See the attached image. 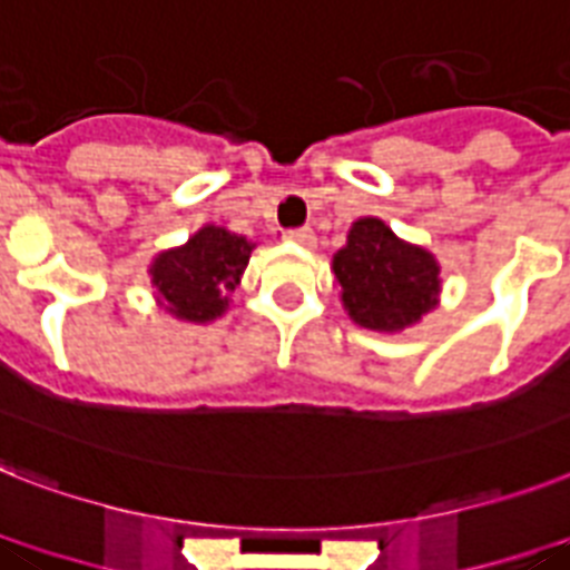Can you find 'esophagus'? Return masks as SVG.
<instances>
[{
	"label": "esophagus",
	"mask_w": 570,
	"mask_h": 570,
	"mask_svg": "<svg viewBox=\"0 0 570 570\" xmlns=\"http://www.w3.org/2000/svg\"><path fill=\"white\" fill-rule=\"evenodd\" d=\"M284 239H289V243H298V245H313L316 243V234L309 228H293V230H286Z\"/></svg>",
	"instance_id": "34e87169"
}]
</instances>
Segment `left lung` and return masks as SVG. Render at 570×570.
<instances>
[{
    "instance_id": "1",
    "label": "left lung",
    "mask_w": 570,
    "mask_h": 570,
    "mask_svg": "<svg viewBox=\"0 0 570 570\" xmlns=\"http://www.w3.org/2000/svg\"><path fill=\"white\" fill-rule=\"evenodd\" d=\"M342 307L360 327L397 333L439 304V263L421 245L404 243L386 222L363 216L345 248L333 254Z\"/></svg>"
}]
</instances>
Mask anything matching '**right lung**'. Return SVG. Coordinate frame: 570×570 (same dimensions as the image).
<instances>
[{
	"label": "right lung",
	"instance_id": "add662e5",
	"mask_svg": "<svg viewBox=\"0 0 570 570\" xmlns=\"http://www.w3.org/2000/svg\"><path fill=\"white\" fill-rule=\"evenodd\" d=\"M254 243L219 225H205L178 248L160 252L149 275L157 304L180 322L205 325L228 309L230 293L239 284Z\"/></svg>",
	"mask_w": 570,
	"mask_h": 570
}]
</instances>
